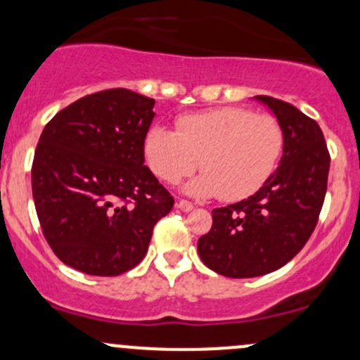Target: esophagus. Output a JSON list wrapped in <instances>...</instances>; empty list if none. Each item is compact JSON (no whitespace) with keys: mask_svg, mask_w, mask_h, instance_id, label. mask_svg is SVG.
I'll return each instance as SVG.
<instances>
[{"mask_svg":"<svg viewBox=\"0 0 360 360\" xmlns=\"http://www.w3.org/2000/svg\"><path fill=\"white\" fill-rule=\"evenodd\" d=\"M176 206H179L184 212H188V211H192L194 204L188 202V200H185V199H181V200H179V204H176Z\"/></svg>","mask_w":360,"mask_h":360,"instance_id":"obj_1","label":"esophagus"}]
</instances>
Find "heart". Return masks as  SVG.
Instances as JSON below:
<instances>
[{"mask_svg": "<svg viewBox=\"0 0 360 360\" xmlns=\"http://www.w3.org/2000/svg\"><path fill=\"white\" fill-rule=\"evenodd\" d=\"M283 149L280 120L237 106L181 117L176 132L154 125L144 139L146 161L158 179L176 184L200 160L204 173L187 185L188 194L230 202L256 194L271 179Z\"/></svg>", "mask_w": 360, "mask_h": 360, "instance_id": "heart-1", "label": "heart"}]
</instances>
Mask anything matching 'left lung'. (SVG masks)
Instances as JSON below:
<instances>
[{"mask_svg":"<svg viewBox=\"0 0 360 360\" xmlns=\"http://www.w3.org/2000/svg\"><path fill=\"white\" fill-rule=\"evenodd\" d=\"M280 120L285 149L271 179L249 199L212 210V226L197 242L207 268L228 278L276 271L300 252L318 225L330 172L319 125L293 104L256 96Z\"/></svg>","mask_w":360,"mask_h":360,"instance_id":"1","label":"left lung"}]
</instances>
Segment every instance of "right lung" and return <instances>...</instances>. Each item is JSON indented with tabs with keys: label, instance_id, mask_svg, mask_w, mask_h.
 I'll return each instance as SVG.
<instances>
[{
	"label": "right lung",
	"instance_id": "1",
	"mask_svg": "<svg viewBox=\"0 0 360 360\" xmlns=\"http://www.w3.org/2000/svg\"><path fill=\"white\" fill-rule=\"evenodd\" d=\"M154 99L108 89L48 122L32 161V195L42 233L61 262L118 276L148 252L153 228L173 195L144 165Z\"/></svg>",
	"mask_w": 360,
	"mask_h": 360
}]
</instances>
